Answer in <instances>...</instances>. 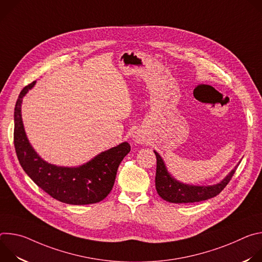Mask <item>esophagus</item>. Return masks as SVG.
<instances>
[{"label": "esophagus", "instance_id": "obj_1", "mask_svg": "<svg viewBox=\"0 0 262 262\" xmlns=\"http://www.w3.org/2000/svg\"><path fill=\"white\" fill-rule=\"evenodd\" d=\"M134 141H135L136 143H142V142L144 141L143 135H142L140 132L135 133V135H134Z\"/></svg>", "mask_w": 262, "mask_h": 262}]
</instances>
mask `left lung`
<instances>
[{"label": "left lung", "mask_w": 262, "mask_h": 262, "mask_svg": "<svg viewBox=\"0 0 262 262\" xmlns=\"http://www.w3.org/2000/svg\"><path fill=\"white\" fill-rule=\"evenodd\" d=\"M155 154L157 157V191L164 200L172 203H193L215 197L225 189L236 170V168L233 169L225 179L214 185L196 186L183 184L171 177L160 155L157 151H155Z\"/></svg>", "instance_id": "obj_1"}]
</instances>
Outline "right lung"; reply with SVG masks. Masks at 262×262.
Wrapping results in <instances>:
<instances>
[{"mask_svg":"<svg viewBox=\"0 0 262 262\" xmlns=\"http://www.w3.org/2000/svg\"><path fill=\"white\" fill-rule=\"evenodd\" d=\"M35 81L19 93L14 107V147L24 171L54 199L67 204H92L103 200L113 188L118 167L130 151L124 142L101 152L89 163L78 168L57 167L48 164L31 147L23 125L20 104Z\"/></svg>","mask_w":262,"mask_h":262,"instance_id":"right-lung-1","label":"right lung"}]
</instances>
